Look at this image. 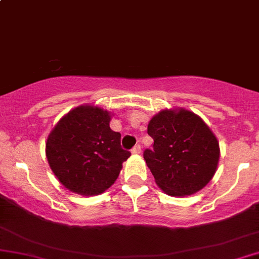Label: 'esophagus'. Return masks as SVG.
Segmentation results:
<instances>
[{"mask_svg": "<svg viewBox=\"0 0 259 259\" xmlns=\"http://www.w3.org/2000/svg\"><path fill=\"white\" fill-rule=\"evenodd\" d=\"M140 151H142V146H140L139 144L135 145L134 148L132 149V153H133V154H140Z\"/></svg>", "mask_w": 259, "mask_h": 259, "instance_id": "esophagus-1", "label": "esophagus"}]
</instances>
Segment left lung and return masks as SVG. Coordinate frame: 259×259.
<instances>
[{
  "mask_svg": "<svg viewBox=\"0 0 259 259\" xmlns=\"http://www.w3.org/2000/svg\"><path fill=\"white\" fill-rule=\"evenodd\" d=\"M148 134L153 149L144 159L160 189L183 197L204 188L215 174L219 143L198 115L185 109L161 110L151 117Z\"/></svg>",
  "mask_w": 259,
  "mask_h": 259,
  "instance_id": "left-lung-1",
  "label": "left lung"
}]
</instances>
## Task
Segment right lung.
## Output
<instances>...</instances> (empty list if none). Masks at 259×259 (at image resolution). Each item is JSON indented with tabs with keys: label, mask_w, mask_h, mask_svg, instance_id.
<instances>
[{
	"label": "right lung",
	"mask_w": 259,
	"mask_h": 259,
	"mask_svg": "<svg viewBox=\"0 0 259 259\" xmlns=\"http://www.w3.org/2000/svg\"><path fill=\"white\" fill-rule=\"evenodd\" d=\"M110 113L93 105L72 109L46 142L50 168L59 182L81 195H98L114 184L130 156L121 135L110 129Z\"/></svg>",
	"instance_id": "1"
}]
</instances>
